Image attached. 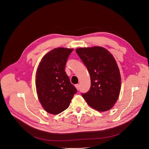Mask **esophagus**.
I'll return each mask as SVG.
<instances>
[{"label": "esophagus", "instance_id": "esophagus-1", "mask_svg": "<svg viewBox=\"0 0 149 149\" xmlns=\"http://www.w3.org/2000/svg\"><path fill=\"white\" fill-rule=\"evenodd\" d=\"M75 88H77V90H79V89H80V86H79V84H75Z\"/></svg>", "mask_w": 149, "mask_h": 149}]
</instances>
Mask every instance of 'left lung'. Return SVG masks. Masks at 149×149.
<instances>
[{
    "label": "left lung",
    "instance_id": "obj_1",
    "mask_svg": "<svg viewBox=\"0 0 149 149\" xmlns=\"http://www.w3.org/2000/svg\"><path fill=\"white\" fill-rule=\"evenodd\" d=\"M76 52L86 66L91 77L90 89L81 93V95L95 110H109L118 100L121 88V75L114 57L100 46L80 48Z\"/></svg>",
    "mask_w": 149,
    "mask_h": 149
}]
</instances>
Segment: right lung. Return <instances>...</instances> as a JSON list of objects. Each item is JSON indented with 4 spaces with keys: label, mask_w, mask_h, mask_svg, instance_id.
<instances>
[{
    "label": "right lung",
    "mask_w": 149,
    "mask_h": 149,
    "mask_svg": "<svg viewBox=\"0 0 149 149\" xmlns=\"http://www.w3.org/2000/svg\"><path fill=\"white\" fill-rule=\"evenodd\" d=\"M73 49L55 48L47 53L36 73V89L45 110L57 115L69 106L77 90L70 83L65 68Z\"/></svg>",
    "instance_id": "1"
}]
</instances>
